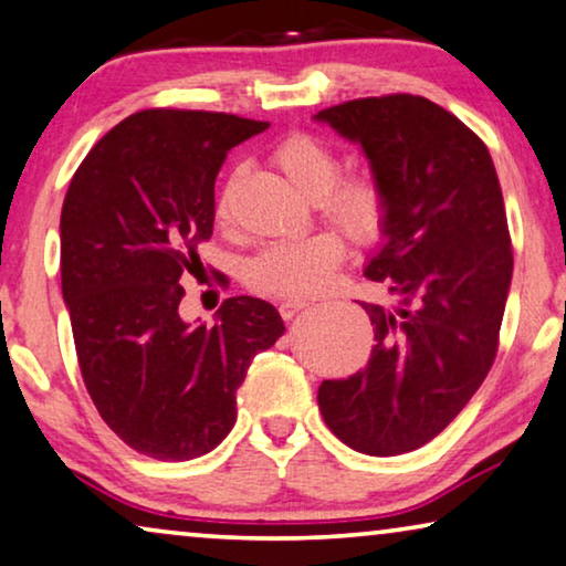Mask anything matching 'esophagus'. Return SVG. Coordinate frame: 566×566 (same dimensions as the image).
Instances as JSON below:
<instances>
[{"instance_id":"esophagus-1","label":"esophagus","mask_w":566,"mask_h":566,"mask_svg":"<svg viewBox=\"0 0 566 566\" xmlns=\"http://www.w3.org/2000/svg\"><path fill=\"white\" fill-rule=\"evenodd\" d=\"M305 307H310V300L290 297V300L280 302V312H282V317H284V319H292L294 315H297V312H302Z\"/></svg>"}]
</instances>
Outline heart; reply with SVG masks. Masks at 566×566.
<instances>
[{
	"label": "heart",
	"instance_id": "obj_1",
	"mask_svg": "<svg viewBox=\"0 0 566 566\" xmlns=\"http://www.w3.org/2000/svg\"><path fill=\"white\" fill-rule=\"evenodd\" d=\"M272 163L302 196L319 200L327 221L350 241L370 247L389 226V190L370 167L343 172L337 149L310 132H292L276 142ZM229 192L216 202V223H229ZM345 259V243L335 233H315L307 239L272 241L259 249L247 264L251 290L274 297H310L335 280Z\"/></svg>",
	"mask_w": 566,
	"mask_h": 566
}]
</instances>
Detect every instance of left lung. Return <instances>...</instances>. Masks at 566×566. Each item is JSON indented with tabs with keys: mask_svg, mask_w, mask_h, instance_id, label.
I'll return each instance as SVG.
<instances>
[{
	"mask_svg": "<svg viewBox=\"0 0 566 566\" xmlns=\"http://www.w3.org/2000/svg\"><path fill=\"white\" fill-rule=\"evenodd\" d=\"M364 147L389 190L386 241L366 276L396 307L360 302L376 331L364 370L323 381L331 432L376 458L434 440L499 353L513 249L491 151L424 96L353 98L315 114Z\"/></svg>",
	"mask_w": 566,
	"mask_h": 566,
	"instance_id": "8db88e82",
	"label": "left lung"
}]
</instances>
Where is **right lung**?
<instances>
[{"label":"right lung","mask_w":566,"mask_h":566,"mask_svg":"<svg viewBox=\"0 0 566 566\" xmlns=\"http://www.w3.org/2000/svg\"><path fill=\"white\" fill-rule=\"evenodd\" d=\"M266 122L145 108L96 142L65 192L61 284L83 384L101 419L155 460L223 442L235 389L284 323L269 302L229 297L213 327L180 317L182 274L213 235V185L229 149Z\"/></svg>","instance_id":"obj_1"}]
</instances>
